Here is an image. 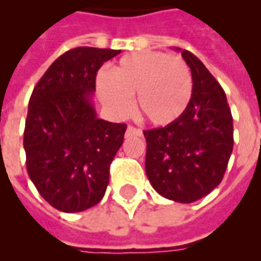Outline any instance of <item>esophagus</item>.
I'll list each match as a JSON object with an SVG mask.
<instances>
[{
  "label": "esophagus",
  "mask_w": 261,
  "mask_h": 261,
  "mask_svg": "<svg viewBox=\"0 0 261 261\" xmlns=\"http://www.w3.org/2000/svg\"><path fill=\"white\" fill-rule=\"evenodd\" d=\"M141 134H142V131L139 130V128H137V127H134V126L127 127L126 138H128V137H133V135H141Z\"/></svg>",
  "instance_id": "1"
}]
</instances>
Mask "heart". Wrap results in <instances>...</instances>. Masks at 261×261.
Instances as JSON below:
<instances>
[{"mask_svg":"<svg viewBox=\"0 0 261 261\" xmlns=\"http://www.w3.org/2000/svg\"><path fill=\"white\" fill-rule=\"evenodd\" d=\"M97 90L101 101L118 116L130 114L131 97L137 96L139 114L153 126L165 127L188 110L194 81L181 57L141 51L123 57L111 74L100 73Z\"/></svg>","mask_w":261,"mask_h":261,"instance_id":"heart-1","label":"heart"}]
</instances>
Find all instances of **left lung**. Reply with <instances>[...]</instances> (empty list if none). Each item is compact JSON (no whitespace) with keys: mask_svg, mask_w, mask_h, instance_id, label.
Segmentation results:
<instances>
[{"mask_svg":"<svg viewBox=\"0 0 261 261\" xmlns=\"http://www.w3.org/2000/svg\"><path fill=\"white\" fill-rule=\"evenodd\" d=\"M181 51L190 66L194 93L181 119L145 130L149 181L161 196L192 203L222 181L233 151V118L218 81L192 53Z\"/></svg>","mask_w":261,"mask_h":261,"instance_id":"8db88e82","label":"left lung"}]
</instances>
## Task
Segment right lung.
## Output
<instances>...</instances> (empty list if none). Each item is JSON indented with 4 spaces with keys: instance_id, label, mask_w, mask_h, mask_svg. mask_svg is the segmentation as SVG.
Here are the masks:
<instances>
[{
    "instance_id": "obj_1",
    "label": "right lung",
    "mask_w": 261,
    "mask_h": 261,
    "mask_svg": "<svg viewBox=\"0 0 261 261\" xmlns=\"http://www.w3.org/2000/svg\"><path fill=\"white\" fill-rule=\"evenodd\" d=\"M120 50L77 47L55 59L39 80L24 130L27 171L42 198L63 213L97 204L127 126L98 119L96 74Z\"/></svg>"
}]
</instances>
